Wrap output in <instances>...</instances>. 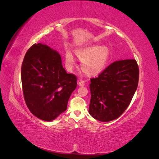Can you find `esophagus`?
<instances>
[{
    "label": "esophagus",
    "instance_id": "obj_1",
    "mask_svg": "<svg viewBox=\"0 0 159 159\" xmlns=\"http://www.w3.org/2000/svg\"><path fill=\"white\" fill-rule=\"evenodd\" d=\"M85 84V81H84V80H80L79 81V83H78V85L80 86H84Z\"/></svg>",
    "mask_w": 159,
    "mask_h": 159
}]
</instances>
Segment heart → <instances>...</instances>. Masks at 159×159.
Listing matches in <instances>:
<instances>
[{
    "label": "heart",
    "mask_w": 159,
    "mask_h": 159,
    "mask_svg": "<svg viewBox=\"0 0 159 159\" xmlns=\"http://www.w3.org/2000/svg\"><path fill=\"white\" fill-rule=\"evenodd\" d=\"M78 58L82 61L81 69L89 76L98 75L105 68L110 57V50L106 46L94 45L77 49L75 51ZM66 64L71 68L75 64V60L72 54L67 52L66 54Z\"/></svg>",
    "instance_id": "heart-1"
}]
</instances>
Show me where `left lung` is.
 I'll return each instance as SVG.
<instances>
[{"label": "left lung", "mask_w": 159, "mask_h": 159, "mask_svg": "<svg viewBox=\"0 0 159 159\" xmlns=\"http://www.w3.org/2000/svg\"><path fill=\"white\" fill-rule=\"evenodd\" d=\"M139 70L135 60L115 61L97 78H91L89 113L99 121L119 117L128 107L139 83Z\"/></svg>", "instance_id": "8db88e82"}]
</instances>
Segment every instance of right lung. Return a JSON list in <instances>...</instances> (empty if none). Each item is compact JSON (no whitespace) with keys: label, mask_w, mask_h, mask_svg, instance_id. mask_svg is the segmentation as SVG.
<instances>
[{"label":"right lung","mask_w":159,"mask_h":159,"mask_svg":"<svg viewBox=\"0 0 159 159\" xmlns=\"http://www.w3.org/2000/svg\"><path fill=\"white\" fill-rule=\"evenodd\" d=\"M24 98L30 112L51 121L67 109L77 77L63 68L58 52L40 43L26 52L21 67Z\"/></svg>","instance_id":"1"}]
</instances>
